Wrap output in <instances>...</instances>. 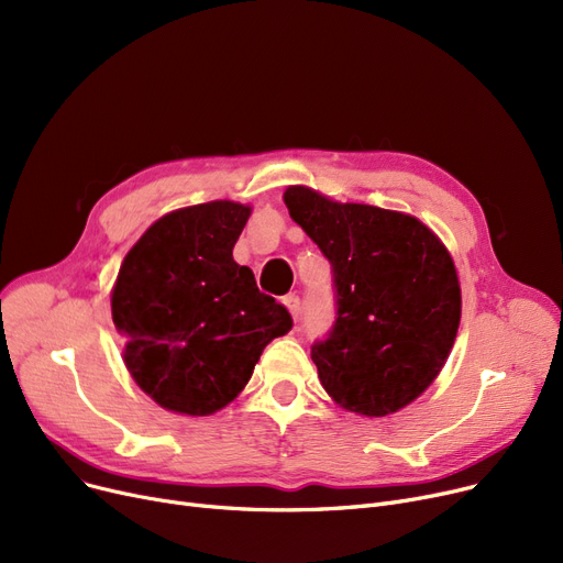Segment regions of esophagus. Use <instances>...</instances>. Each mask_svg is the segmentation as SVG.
<instances>
[{"mask_svg":"<svg viewBox=\"0 0 563 563\" xmlns=\"http://www.w3.org/2000/svg\"><path fill=\"white\" fill-rule=\"evenodd\" d=\"M283 303H285V308L289 310V314L294 317V321H297V319L301 317V299L297 297V294H289V297L283 299Z\"/></svg>","mask_w":563,"mask_h":563,"instance_id":"34e87169","label":"esophagus"}]
</instances>
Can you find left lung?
<instances>
[{
    "label": "left lung",
    "mask_w": 563,
    "mask_h": 563,
    "mask_svg": "<svg viewBox=\"0 0 563 563\" xmlns=\"http://www.w3.org/2000/svg\"><path fill=\"white\" fill-rule=\"evenodd\" d=\"M283 200L333 269L338 317L310 351L323 390L365 418L397 412L431 386L456 340L461 285L450 251L410 214L299 185Z\"/></svg>",
    "instance_id": "8db88e82"
}]
</instances>
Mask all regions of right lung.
<instances>
[{
	"mask_svg": "<svg viewBox=\"0 0 563 563\" xmlns=\"http://www.w3.org/2000/svg\"><path fill=\"white\" fill-rule=\"evenodd\" d=\"M251 207L212 200L147 228L111 291L123 361L136 386L180 416H212L244 390L264 346L291 329L232 249Z\"/></svg>",
	"mask_w": 563,
	"mask_h": 563,
	"instance_id": "right-lung-1",
	"label": "right lung"
}]
</instances>
